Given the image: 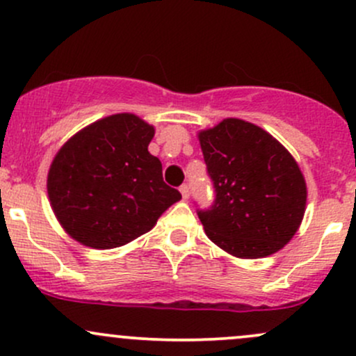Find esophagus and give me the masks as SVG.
Returning a JSON list of instances; mask_svg holds the SVG:
<instances>
[{"label": "esophagus", "instance_id": "1", "mask_svg": "<svg viewBox=\"0 0 356 356\" xmlns=\"http://www.w3.org/2000/svg\"><path fill=\"white\" fill-rule=\"evenodd\" d=\"M179 191H181V194H182L184 199H189L191 191H189V186H187V184H182V186L179 187Z\"/></svg>", "mask_w": 356, "mask_h": 356}]
</instances>
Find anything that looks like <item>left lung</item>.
<instances>
[{
	"mask_svg": "<svg viewBox=\"0 0 356 356\" xmlns=\"http://www.w3.org/2000/svg\"><path fill=\"white\" fill-rule=\"evenodd\" d=\"M214 201L197 209L212 243L232 256L280 251L300 227L306 184L296 161L254 124L226 118L199 134Z\"/></svg>",
	"mask_w": 356,
	"mask_h": 356,
	"instance_id": "left-lung-1",
	"label": "left lung"
}]
</instances>
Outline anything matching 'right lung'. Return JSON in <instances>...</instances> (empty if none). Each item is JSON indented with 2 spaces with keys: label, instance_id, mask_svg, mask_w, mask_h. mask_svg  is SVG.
<instances>
[{
  "label": "right lung",
  "instance_id": "add662e5",
  "mask_svg": "<svg viewBox=\"0 0 356 356\" xmlns=\"http://www.w3.org/2000/svg\"><path fill=\"white\" fill-rule=\"evenodd\" d=\"M154 127L117 113L85 127L53 159L48 195L63 229L85 246L112 249L150 231L182 197L149 152Z\"/></svg>",
  "mask_w": 356,
  "mask_h": 356
}]
</instances>
